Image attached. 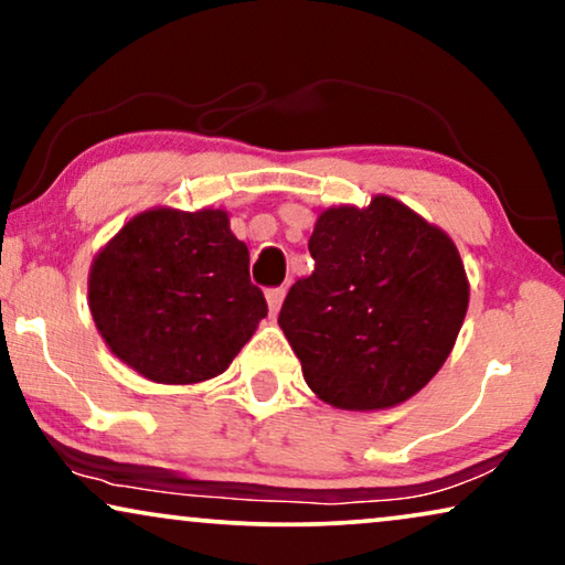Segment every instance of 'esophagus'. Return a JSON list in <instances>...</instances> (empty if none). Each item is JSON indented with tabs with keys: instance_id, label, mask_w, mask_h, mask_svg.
Instances as JSON below:
<instances>
[{
	"instance_id": "34e87169",
	"label": "esophagus",
	"mask_w": 565,
	"mask_h": 565,
	"mask_svg": "<svg viewBox=\"0 0 565 565\" xmlns=\"http://www.w3.org/2000/svg\"><path fill=\"white\" fill-rule=\"evenodd\" d=\"M267 306H269V316H277V311H280L282 300H285V288H273L267 290Z\"/></svg>"
}]
</instances>
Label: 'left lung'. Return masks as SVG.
Listing matches in <instances>:
<instances>
[{
    "mask_svg": "<svg viewBox=\"0 0 565 565\" xmlns=\"http://www.w3.org/2000/svg\"><path fill=\"white\" fill-rule=\"evenodd\" d=\"M280 323L323 404L383 412L416 396L450 358L470 285L443 228L391 195L323 207Z\"/></svg>",
    "mask_w": 565,
    "mask_h": 565,
    "instance_id": "8db88e82",
    "label": "left lung"
}]
</instances>
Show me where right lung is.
Masks as SVG:
<instances>
[{"label":"right lung","mask_w":565,"mask_h":565,"mask_svg":"<svg viewBox=\"0 0 565 565\" xmlns=\"http://www.w3.org/2000/svg\"><path fill=\"white\" fill-rule=\"evenodd\" d=\"M87 296L115 358L164 385L221 375L267 316L223 207L134 215L92 259Z\"/></svg>","instance_id":"1"}]
</instances>
